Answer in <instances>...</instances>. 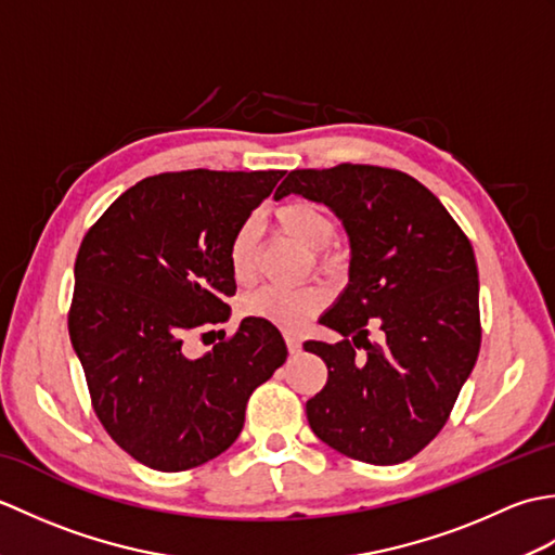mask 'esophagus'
Instances as JSON below:
<instances>
[{"mask_svg": "<svg viewBox=\"0 0 555 555\" xmlns=\"http://www.w3.org/2000/svg\"><path fill=\"white\" fill-rule=\"evenodd\" d=\"M284 338L291 352H300V336L296 332H284Z\"/></svg>", "mask_w": 555, "mask_h": 555, "instance_id": "34e87169", "label": "esophagus"}]
</instances>
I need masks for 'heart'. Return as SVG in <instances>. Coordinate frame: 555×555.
Listing matches in <instances>:
<instances>
[{
	"label": "heart",
	"instance_id": "b5f03b06",
	"mask_svg": "<svg viewBox=\"0 0 555 555\" xmlns=\"http://www.w3.org/2000/svg\"><path fill=\"white\" fill-rule=\"evenodd\" d=\"M279 229L293 235L310 250H322L334 238V219L326 211L308 203V199H293L281 205L274 211ZM229 269L235 284L241 288L253 286L257 279V227L253 219L243 221L233 231L227 247ZM328 300V291L322 284L284 288V286H264L255 291L253 296L243 300V312L247 317H257L281 328H296L312 314L320 312Z\"/></svg>",
	"mask_w": 555,
	"mask_h": 555
}]
</instances>
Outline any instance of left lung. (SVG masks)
Returning <instances> with one entry per match:
<instances>
[{
  "label": "left lung",
  "mask_w": 555,
  "mask_h": 555,
  "mask_svg": "<svg viewBox=\"0 0 555 555\" xmlns=\"http://www.w3.org/2000/svg\"><path fill=\"white\" fill-rule=\"evenodd\" d=\"M291 193L324 203L350 241L348 286L320 317L344 340L302 344L328 370L305 405L310 427L352 460L405 463L443 429L479 356L473 245L439 197L403 171L296 169L274 197ZM370 323L383 328L379 345L369 344Z\"/></svg>",
  "instance_id": "1"
}]
</instances>
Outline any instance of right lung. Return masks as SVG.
Masks as SVG:
<instances>
[{
	"label": "right lung",
	"mask_w": 555,
	"mask_h": 555,
	"mask_svg": "<svg viewBox=\"0 0 555 555\" xmlns=\"http://www.w3.org/2000/svg\"><path fill=\"white\" fill-rule=\"evenodd\" d=\"M284 173L150 176L82 238L70 344L102 427L138 463L183 473L221 455L238 439L247 398L286 362L284 336L257 317L203 356L188 346L229 320V241Z\"/></svg>",
	"instance_id": "1"
}]
</instances>
